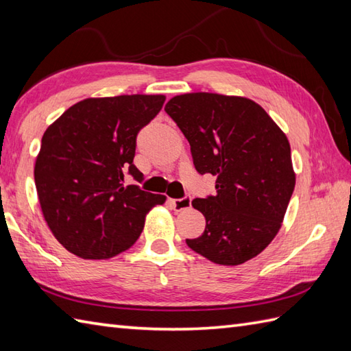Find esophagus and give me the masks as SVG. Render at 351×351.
Here are the masks:
<instances>
[{
  "instance_id": "obj_1",
  "label": "esophagus",
  "mask_w": 351,
  "mask_h": 351,
  "mask_svg": "<svg viewBox=\"0 0 351 351\" xmlns=\"http://www.w3.org/2000/svg\"><path fill=\"white\" fill-rule=\"evenodd\" d=\"M170 204L173 205L176 211H184L189 210L191 206V199L190 197H182V199H170Z\"/></svg>"
}]
</instances>
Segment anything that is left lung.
Listing matches in <instances>:
<instances>
[{"instance_id": "obj_1", "label": "left lung", "mask_w": 351, "mask_h": 351, "mask_svg": "<svg viewBox=\"0 0 351 351\" xmlns=\"http://www.w3.org/2000/svg\"><path fill=\"white\" fill-rule=\"evenodd\" d=\"M166 113L189 140L195 167L211 173L215 196L195 199L204 234L189 247L219 265H240L278 235L295 187L289 141L267 111L244 96H173Z\"/></svg>"}]
</instances>
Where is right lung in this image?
Masks as SVG:
<instances>
[{
  "label": "right lung",
  "instance_id": "obj_1",
  "mask_svg": "<svg viewBox=\"0 0 351 351\" xmlns=\"http://www.w3.org/2000/svg\"><path fill=\"white\" fill-rule=\"evenodd\" d=\"M164 95H121L73 104L43 132L34 182L43 219L63 247L110 259L137 241L147 213L166 196L123 185L138 131L160 113Z\"/></svg>",
  "mask_w": 351,
  "mask_h": 351
}]
</instances>
